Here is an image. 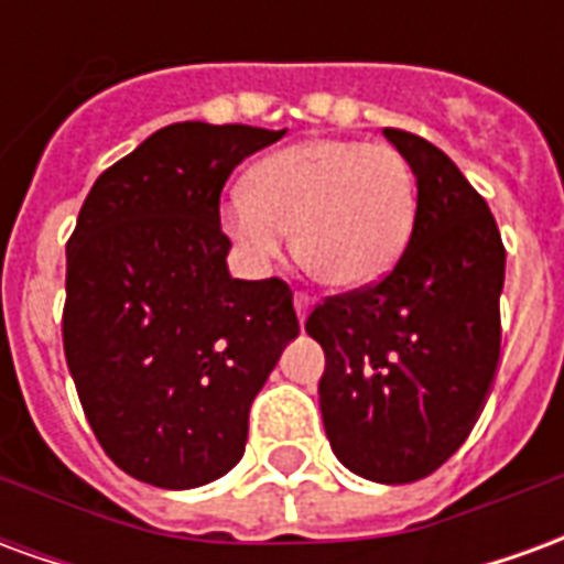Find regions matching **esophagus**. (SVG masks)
Here are the masks:
<instances>
[{
	"label": "esophagus",
	"mask_w": 564,
	"mask_h": 564,
	"mask_svg": "<svg viewBox=\"0 0 564 564\" xmlns=\"http://www.w3.org/2000/svg\"><path fill=\"white\" fill-rule=\"evenodd\" d=\"M293 305H295V314H299V319H305L307 314H311V307H314V299H311L307 293H295Z\"/></svg>",
	"instance_id": "esophagus-1"
}]
</instances>
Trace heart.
<instances>
[{"instance_id":"1","label":"heart","mask_w":564,"mask_h":564,"mask_svg":"<svg viewBox=\"0 0 564 564\" xmlns=\"http://www.w3.org/2000/svg\"><path fill=\"white\" fill-rule=\"evenodd\" d=\"M416 217V181L390 144L311 139L274 150L223 205V232L253 262H271L293 232L299 265L354 293L402 259Z\"/></svg>"}]
</instances>
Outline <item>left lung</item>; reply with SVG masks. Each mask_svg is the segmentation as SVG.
Instances as JSON below:
<instances>
[{"label": "left lung", "instance_id": "left-lung-1", "mask_svg": "<svg viewBox=\"0 0 564 564\" xmlns=\"http://www.w3.org/2000/svg\"><path fill=\"white\" fill-rule=\"evenodd\" d=\"M383 135L416 177L411 241L383 281L314 307L305 332L326 354L319 411L335 456L375 484H414L465 444L492 390L505 245L444 150Z\"/></svg>", "mask_w": 564, "mask_h": 564}]
</instances>
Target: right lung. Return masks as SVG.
<instances>
[{"label": "right lung", "mask_w": 564, "mask_h": 564, "mask_svg": "<svg viewBox=\"0 0 564 564\" xmlns=\"http://www.w3.org/2000/svg\"><path fill=\"white\" fill-rule=\"evenodd\" d=\"M286 129L153 132L93 184L66 247L63 347L117 468L193 489L245 456L250 404L299 335L293 290L229 274L220 193Z\"/></svg>", "instance_id": "right-lung-1"}]
</instances>
